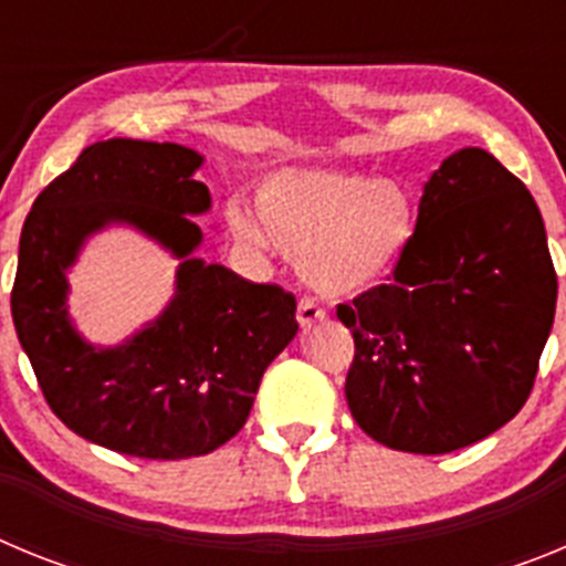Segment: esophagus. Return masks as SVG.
Here are the masks:
<instances>
[{
  "mask_svg": "<svg viewBox=\"0 0 566 566\" xmlns=\"http://www.w3.org/2000/svg\"><path fill=\"white\" fill-rule=\"evenodd\" d=\"M323 319H326V308H319L317 303H314V300H308V297L300 300V303H297L300 328H312V326H317V323H323Z\"/></svg>",
  "mask_w": 566,
  "mask_h": 566,
  "instance_id": "34e87169",
  "label": "esophagus"
}]
</instances>
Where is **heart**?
I'll list each match as a JSON object with an SVG mask.
<instances>
[{
  "instance_id": "1",
  "label": "heart",
  "mask_w": 566,
  "mask_h": 566,
  "mask_svg": "<svg viewBox=\"0 0 566 566\" xmlns=\"http://www.w3.org/2000/svg\"><path fill=\"white\" fill-rule=\"evenodd\" d=\"M254 212L229 207V232L297 260L300 277L326 297H357L391 277L419 229L402 181L345 169H274L254 189Z\"/></svg>"
}]
</instances>
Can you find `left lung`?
<instances>
[{"label":"left lung","mask_w":566,"mask_h":566,"mask_svg":"<svg viewBox=\"0 0 566 566\" xmlns=\"http://www.w3.org/2000/svg\"><path fill=\"white\" fill-rule=\"evenodd\" d=\"M542 212L490 153L462 147L424 181L391 283L337 317L354 334L352 417L385 448L451 453L522 411L556 317Z\"/></svg>","instance_id":"1"}]
</instances>
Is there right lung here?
<instances>
[{
  "mask_svg": "<svg viewBox=\"0 0 566 566\" xmlns=\"http://www.w3.org/2000/svg\"><path fill=\"white\" fill-rule=\"evenodd\" d=\"M181 144L107 138L42 189L24 218L10 314L39 388L70 431L138 459L212 453L247 424L263 371L297 334V303L195 258L212 209ZM109 226L142 231L179 260L165 312L118 346L90 344L69 317V269Z\"/></svg>",
  "mask_w": 566,
  "mask_h": 566,
  "instance_id": "right-lung-1",
  "label": "right lung"
}]
</instances>
